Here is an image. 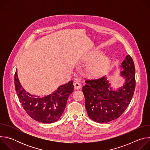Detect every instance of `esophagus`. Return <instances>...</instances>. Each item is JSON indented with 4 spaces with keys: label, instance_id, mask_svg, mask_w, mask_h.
<instances>
[{
    "label": "esophagus",
    "instance_id": "1",
    "mask_svg": "<svg viewBox=\"0 0 150 150\" xmlns=\"http://www.w3.org/2000/svg\"><path fill=\"white\" fill-rule=\"evenodd\" d=\"M74 85L75 88L76 90H79V89H80L81 87V83H79V82H74Z\"/></svg>",
    "mask_w": 150,
    "mask_h": 150
}]
</instances>
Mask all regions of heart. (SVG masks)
Instances as JSON below:
<instances>
[{
    "mask_svg": "<svg viewBox=\"0 0 150 150\" xmlns=\"http://www.w3.org/2000/svg\"><path fill=\"white\" fill-rule=\"evenodd\" d=\"M99 54V52L96 51L93 52L87 56V60H91L97 57ZM109 65V59L104 56H101L98 57L90 64L88 67V70L92 76H98L108 69Z\"/></svg>",
    "mask_w": 150,
    "mask_h": 150,
    "instance_id": "heart-1",
    "label": "heart"
}]
</instances>
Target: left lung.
I'll return each instance as SVG.
<instances>
[{"label":"left lung","instance_id":"left-lung-1","mask_svg":"<svg viewBox=\"0 0 150 150\" xmlns=\"http://www.w3.org/2000/svg\"><path fill=\"white\" fill-rule=\"evenodd\" d=\"M121 75L126 81L123 87L114 91L105 76L86 79L82 87L85 108L88 116L98 123H107L119 117L125 111L135 88V69L133 59L128 54L122 63Z\"/></svg>","mask_w":150,"mask_h":150}]
</instances>
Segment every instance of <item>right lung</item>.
<instances>
[{
    "mask_svg": "<svg viewBox=\"0 0 150 150\" xmlns=\"http://www.w3.org/2000/svg\"><path fill=\"white\" fill-rule=\"evenodd\" d=\"M14 81L18 97L24 110L33 119L45 123L55 122L60 119L66 108L68 98L74 89L73 81H71L61 85L53 94L36 98L22 87L16 72Z\"/></svg>",
    "mask_w": 150,
    "mask_h": 150,
    "instance_id": "add662e5",
    "label": "right lung"
}]
</instances>
